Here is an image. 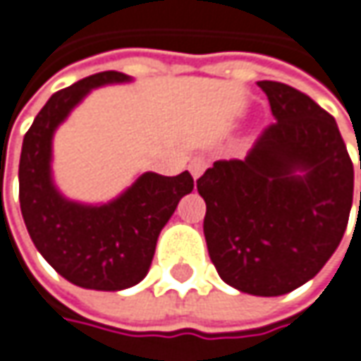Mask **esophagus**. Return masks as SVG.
Masks as SVG:
<instances>
[{"mask_svg":"<svg viewBox=\"0 0 361 361\" xmlns=\"http://www.w3.org/2000/svg\"><path fill=\"white\" fill-rule=\"evenodd\" d=\"M207 166H209V162L205 160V158H192L189 164V171L190 174H192V178H199L203 172L207 171Z\"/></svg>","mask_w":361,"mask_h":361,"instance_id":"obj_1","label":"esophagus"}]
</instances>
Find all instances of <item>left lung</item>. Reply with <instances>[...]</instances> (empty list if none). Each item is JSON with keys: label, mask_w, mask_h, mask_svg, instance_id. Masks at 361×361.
I'll return each instance as SVG.
<instances>
[{"label": "left lung", "mask_w": 361, "mask_h": 361, "mask_svg": "<svg viewBox=\"0 0 361 361\" xmlns=\"http://www.w3.org/2000/svg\"><path fill=\"white\" fill-rule=\"evenodd\" d=\"M258 87L276 121L243 160L213 162L197 190L219 276L247 295L279 297L313 279L337 250L352 211L353 164L334 116L309 95L279 81Z\"/></svg>", "instance_id": "1"}]
</instances>
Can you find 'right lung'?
I'll return each mask as SVG.
<instances>
[{"label":"right lung","instance_id":"obj_1","mask_svg":"<svg viewBox=\"0 0 361 361\" xmlns=\"http://www.w3.org/2000/svg\"><path fill=\"white\" fill-rule=\"evenodd\" d=\"M123 81L130 77L105 71L56 91L24 135L20 156V207L32 242L61 276L93 290L130 288L148 274L162 227L195 187L185 171L144 172L105 205H81L56 190L50 174L54 130L91 89Z\"/></svg>","mask_w":361,"mask_h":361}]
</instances>
